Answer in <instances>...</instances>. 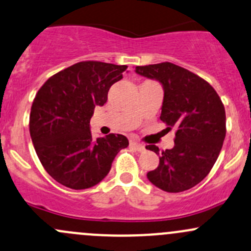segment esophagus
<instances>
[{
	"label": "esophagus",
	"instance_id": "34e87169",
	"mask_svg": "<svg viewBox=\"0 0 251 251\" xmlns=\"http://www.w3.org/2000/svg\"><path fill=\"white\" fill-rule=\"evenodd\" d=\"M130 146L133 147L134 149H137V151H143V150L146 149L143 144L138 143V142H136V141H131V142H130Z\"/></svg>",
	"mask_w": 251,
	"mask_h": 251
}]
</instances>
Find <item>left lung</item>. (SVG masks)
Here are the masks:
<instances>
[{"label":"left lung","mask_w":251,"mask_h":251,"mask_svg":"<svg viewBox=\"0 0 251 251\" xmlns=\"http://www.w3.org/2000/svg\"><path fill=\"white\" fill-rule=\"evenodd\" d=\"M136 72L162 84L165 96L160 119L166 130H176L172 149L160 151L154 144L146 147L160 155L159 166L148 172V179L167 192L194 188L208 176L223 148L224 103L208 81L172 62L137 66Z\"/></svg>","instance_id":"obj_1"}]
</instances>
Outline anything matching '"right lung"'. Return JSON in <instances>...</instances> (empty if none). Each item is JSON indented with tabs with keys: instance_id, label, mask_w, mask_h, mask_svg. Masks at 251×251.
Instances as JSON below:
<instances>
[{
	"instance_id": "add662e5",
	"label": "right lung",
	"mask_w": 251,
	"mask_h": 251,
	"mask_svg": "<svg viewBox=\"0 0 251 251\" xmlns=\"http://www.w3.org/2000/svg\"><path fill=\"white\" fill-rule=\"evenodd\" d=\"M126 65L77 62L51 75L36 94L30 114V134L47 173L63 186L84 190L109 173L121 149L123 134L94 139L90 119L96 105L107 102L110 86L123 78Z\"/></svg>"
}]
</instances>
